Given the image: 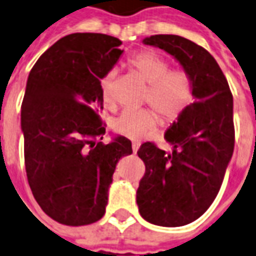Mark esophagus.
Wrapping results in <instances>:
<instances>
[{
    "instance_id": "obj_1",
    "label": "esophagus",
    "mask_w": 256,
    "mask_h": 256,
    "mask_svg": "<svg viewBox=\"0 0 256 256\" xmlns=\"http://www.w3.org/2000/svg\"><path fill=\"white\" fill-rule=\"evenodd\" d=\"M140 148V143L139 142H134V143H132V150H134V152H138V150Z\"/></svg>"
}]
</instances>
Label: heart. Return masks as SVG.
<instances>
[{
  "mask_svg": "<svg viewBox=\"0 0 256 256\" xmlns=\"http://www.w3.org/2000/svg\"><path fill=\"white\" fill-rule=\"evenodd\" d=\"M128 67L148 84L147 101L164 121H172L185 112L193 100V80L185 70H170L167 60L154 52H140L128 59ZM113 72L101 80V100L113 106ZM158 126L151 109H126L113 122V130L128 139L140 140Z\"/></svg>",
  "mask_w": 256,
  "mask_h": 256,
  "instance_id": "b5f03b06",
  "label": "heart"
}]
</instances>
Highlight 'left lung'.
<instances>
[{
	"mask_svg": "<svg viewBox=\"0 0 256 256\" xmlns=\"http://www.w3.org/2000/svg\"><path fill=\"white\" fill-rule=\"evenodd\" d=\"M143 44L172 55L193 80V102L168 126L166 152L152 143L138 151L146 174L136 192L144 220L182 226L197 220L214 201L234 146V98L214 58L189 39L154 34Z\"/></svg>",
	"mask_w": 256,
	"mask_h": 256,
	"instance_id": "1",
	"label": "left lung"
}]
</instances>
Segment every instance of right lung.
<instances>
[{
	"label": "right lung",
	"instance_id": "add662e5",
	"mask_svg": "<svg viewBox=\"0 0 256 256\" xmlns=\"http://www.w3.org/2000/svg\"><path fill=\"white\" fill-rule=\"evenodd\" d=\"M117 38L67 34L32 67L21 105L28 184L40 208L64 226L98 222L113 172L132 154L126 136L104 144L101 80L124 52Z\"/></svg>",
	"mask_w": 256,
	"mask_h": 256
}]
</instances>
